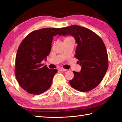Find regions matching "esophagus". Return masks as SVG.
Listing matches in <instances>:
<instances>
[{
  "mask_svg": "<svg viewBox=\"0 0 122 122\" xmlns=\"http://www.w3.org/2000/svg\"><path fill=\"white\" fill-rule=\"evenodd\" d=\"M59 70L61 72H65L66 71V70L65 69H63V68H60L59 69Z\"/></svg>",
  "mask_w": 122,
  "mask_h": 122,
  "instance_id": "esophagus-1",
  "label": "esophagus"
}]
</instances>
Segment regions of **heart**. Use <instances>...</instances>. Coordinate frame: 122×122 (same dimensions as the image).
Listing matches in <instances>:
<instances>
[{"instance_id":"b5f03b06","label":"heart","mask_w":122,"mask_h":122,"mask_svg":"<svg viewBox=\"0 0 122 122\" xmlns=\"http://www.w3.org/2000/svg\"><path fill=\"white\" fill-rule=\"evenodd\" d=\"M68 38H69V37H68Z\"/></svg>"}]
</instances>
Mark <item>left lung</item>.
Returning <instances> with one entry per match:
<instances>
[{
  "mask_svg": "<svg viewBox=\"0 0 122 122\" xmlns=\"http://www.w3.org/2000/svg\"><path fill=\"white\" fill-rule=\"evenodd\" d=\"M60 30L62 36L74 38L77 44L75 57L81 66L80 72L73 71L74 76L70 84L79 91H90L100 84L107 71L108 56L104 43L95 32L83 27L73 25Z\"/></svg>",
  "mask_w": 122,
  "mask_h": 122,
  "instance_id": "8db88e82",
  "label": "left lung"
}]
</instances>
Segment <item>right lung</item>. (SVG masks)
I'll return each instance as SVG.
<instances>
[{"mask_svg": "<svg viewBox=\"0 0 122 122\" xmlns=\"http://www.w3.org/2000/svg\"><path fill=\"white\" fill-rule=\"evenodd\" d=\"M61 35L60 28H43L30 33L18 48L15 75L23 89L39 95L51 86L57 70L49 69L41 63L50 52L53 37Z\"/></svg>", "mask_w": 122, "mask_h": 122, "instance_id": "obj_1", "label": "right lung"}]
</instances>
